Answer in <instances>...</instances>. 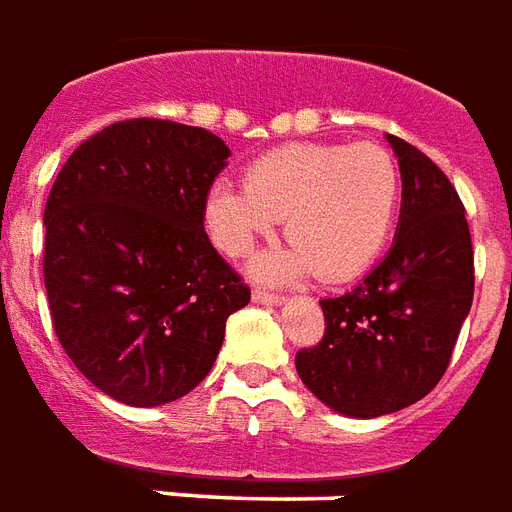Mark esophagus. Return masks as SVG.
Returning a JSON list of instances; mask_svg holds the SVG:
<instances>
[{"instance_id":"1","label":"esophagus","mask_w":512,"mask_h":512,"mask_svg":"<svg viewBox=\"0 0 512 512\" xmlns=\"http://www.w3.org/2000/svg\"><path fill=\"white\" fill-rule=\"evenodd\" d=\"M252 301L255 304H271V306H279L282 301H285V295H279V293H268V290H255L252 293Z\"/></svg>"}]
</instances>
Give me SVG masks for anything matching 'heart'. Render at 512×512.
Returning a JSON list of instances; mask_svg holds the SVG:
<instances>
[{"mask_svg": "<svg viewBox=\"0 0 512 512\" xmlns=\"http://www.w3.org/2000/svg\"><path fill=\"white\" fill-rule=\"evenodd\" d=\"M399 206V162L380 143H285L246 168L244 189L217 184L208 192L206 225L225 255L241 257L285 219L293 249L263 255L255 274L314 271L323 282H347L380 257Z\"/></svg>", "mask_w": 512, "mask_h": 512, "instance_id": "b5f03b06", "label": "heart"}]
</instances>
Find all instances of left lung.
<instances>
[{
  "label": "left lung",
  "instance_id": "obj_1",
  "mask_svg": "<svg viewBox=\"0 0 512 512\" xmlns=\"http://www.w3.org/2000/svg\"><path fill=\"white\" fill-rule=\"evenodd\" d=\"M401 168L399 233L372 274L323 298L320 344L295 355L304 385L331 410L380 418L442 380L475 295V255L456 187L407 140L388 135Z\"/></svg>",
  "mask_w": 512,
  "mask_h": 512
}]
</instances>
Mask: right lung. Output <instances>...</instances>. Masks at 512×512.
Masks as SVG:
<instances>
[{"instance_id":"obj_1","label":"right lung","mask_w":512,"mask_h":512,"mask_svg":"<svg viewBox=\"0 0 512 512\" xmlns=\"http://www.w3.org/2000/svg\"><path fill=\"white\" fill-rule=\"evenodd\" d=\"M225 140L203 127L127 119L83 140L45 203L51 323L105 396L157 407L206 380L249 287L203 227Z\"/></svg>"}]
</instances>
